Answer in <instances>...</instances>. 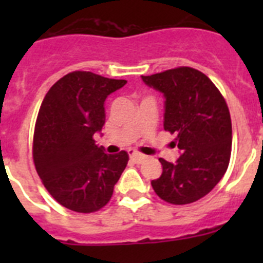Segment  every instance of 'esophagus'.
Here are the masks:
<instances>
[{"mask_svg":"<svg viewBox=\"0 0 263 263\" xmlns=\"http://www.w3.org/2000/svg\"><path fill=\"white\" fill-rule=\"evenodd\" d=\"M129 155H130V159L133 160L134 163H137V164L145 162L146 158H147L146 155L141 154V153H137V152H130Z\"/></svg>","mask_w":263,"mask_h":263,"instance_id":"34e87169","label":"esophagus"}]
</instances>
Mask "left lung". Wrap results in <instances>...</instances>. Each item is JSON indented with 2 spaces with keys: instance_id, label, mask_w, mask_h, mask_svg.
I'll list each match as a JSON object with an SVG mask.
<instances>
[{
  "instance_id": "1",
  "label": "left lung",
  "mask_w": 263,
  "mask_h": 263,
  "mask_svg": "<svg viewBox=\"0 0 263 263\" xmlns=\"http://www.w3.org/2000/svg\"><path fill=\"white\" fill-rule=\"evenodd\" d=\"M164 96V130L180 157L175 163L160 158L163 171L152 185L170 204L183 205L210 194L224 176L232 152V121L220 90L208 76L191 67L142 76Z\"/></svg>"
}]
</instances>
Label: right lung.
Listing matches in <instances>:
<instances>
[{
    "instance_id": "1",
    "label": "right lung",
    "mask_w": 263,
    "mask_h": 263,
    "mask_svg": "<svg viewBox=\"0 0 263 263\" xmlns=\"http://www.w3.org/2000/svg\"><path fill=\"white\" fill-rule=\"evenodd\" d=\"M126 83L75 71L58 80L43 99L32 158L46 190L68 210L90 213L103 208L124 173L127 153L106 154L93 136L105 124L106 97Z\"/></svg>"
}]
</instances>
